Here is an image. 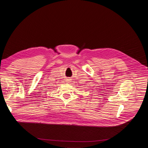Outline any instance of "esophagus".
I'll return each instance as SVG.
<instances>
[{
  "instance_id": "1",
  "label": "esophagus",
  "mask_w": 148,
  "mask_h": 148,
  "mask_svg": "<svg viewBox=\"0 0 148 148\" xmlns=\"http://www.w3.org/2000/svg\"><path fill=\"white\" fill-rule=\"evenodd\" d=\"M70 81H71V79L70 78H68L66 79V82H68V83H69V82H70Z\"/></svg>"
}]
</instances>
